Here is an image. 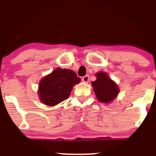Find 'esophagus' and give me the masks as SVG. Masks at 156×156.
I'll return each instance as SVG.
<instances>
[{
  "label": "esophagus",
  "mask_w": 156,
  "mask_h": 156,
  "mask_svg": "<svg viewBox=\"0 0 156 156\" xmlns=\"http://www.w3.org/2000/svg\"><path fill=\"white\" fill-rule=\"evenodd\" d=\"M82 81H84V82L87 83L88 81H89V76H88V75H85V76L83 77V78H82Z\"/></svg>",
  "instance_id": "esophagus-1"
}]
</instances>
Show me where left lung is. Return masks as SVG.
<instances>
[{
    "label": "left lung",
    "mask_w": 156,
    "mask_h": 156,
    "mask_svg": "<svg viewBox=\"0 0 156 156\" xmlns=\"http://www.w3.org/2000/svg\"><path fill=\"white\" fill-rule=\"evenodd\" d=\"M97 80L92 81V86L97 98L101 103H107L115 99L119 89L115 81L108 76L106 72H97Z\"/></svg>",
    "instance_id": "8db88e82"
}]
</instances>
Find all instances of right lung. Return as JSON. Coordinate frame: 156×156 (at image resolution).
<instances>
[{"mask_svg": "<svg viewBox=\"0 0 156 156\" xmlns=\"http://www.w3.org/2000/svg\"><path fill=\"white\" fill-rule=\"evenodd\" d=\"M81 81L75 72L57 68L45 76L39 83L38 95L41 101L53 106L67 100L74 85Z\"/></svg>", "mask_w": 156, "mask_h": 156, "instance_id": "add662e5", "label": "right lung"}]
</instances>
